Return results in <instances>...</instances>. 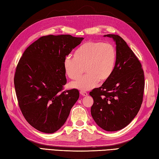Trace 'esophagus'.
Here are the masks:
<instances>
[{
  "instance_id": "34e87169",
  "label": "esophagus",
  "mask_w": 159,
  "mask_h": 159,
  "mask_svg": "<svg viewBox=\"0 0 159 159\" xmlns=\"http://www.w3.org/2000/svg\"><path fill=\"white\" fill-rule=\"evenodd\" d=\"M80 94L82 95V96H87V95H88L87 92H85V91H80Z\"/></svg>"
}]
</instances>
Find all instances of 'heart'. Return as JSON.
Returning a JSON list of instances; mask_svg holds the SVG:
<instances>
[{
    "label": "heart",
    "mask_w": 159,
    "mask_h": 159,
    "mask_svg": "<svg viewBox=\"0 0 159 159\" xmlns=\"http://www.w3.org/2000/svg\"><path fill=\"white\" fill-rule=\"evenodd\" d=\"M117 59L115 46L102 41H87L74 53V57L68 56L64 60V68L69 78L76 80L83 73L85 75L70 84L72 88L89 91L96 86L100 81L104 82L112 75Z\"/></svg>",
    "instance_id": "1"
}]
</instances>
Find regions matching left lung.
Returning <instances> with one entry per match:
<instances>
[{"instance_id": "8db88e82", "label": "left lung", "mask_w": 159, "mask_h": 159, "mask_svg": "<svg viewBox=\"0 0 159 159\" xmlns=\"http://www.w3.org/2000/svg\"><path fill=\"white\" fill-rule=\"evenodd\" d=\"M116 44L117 59L112 75L100 87L90 92L93 98V118L107 131L123 129L139 111L145 89L144 72L139 59L123 39L107 34Z\"/></svg>"}]
</instances>
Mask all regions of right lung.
Here are the masks:
<instances>
[{"label":"right lung","mask_w":159,"mask_h":159,"mask_svg":"<svg viewBox=\"0 0 159 159\" xmlns=\"http://www.w3.org/2000/svg\"><path fill=\"white\" fill-rule=\"evenodd\" d=\"M83 39L43 36L27 48L18 63L14 82L19 107L28 123L41 132L59 130L78 100L77 89L62 91L66 84L63 64Z\"/></svg>","instance_id":"1"}]
</instances>
